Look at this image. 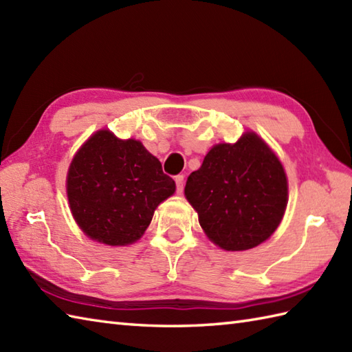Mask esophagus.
<instances>
[{"label": "esophagus", "instance_id": "esophagus-1", "mask_svg": "<svg viewBox=\"0 0 352 352\" xmlns=\"http://www.w3.org/2000/svg\"><path fill=\"white\" fill-rule=\"evenodd\" d=\"M175 184H177V192L182 193L184 189V175H177L175 177Z\"/></svg>", "mask_w": 352, "mask_h": 352}]
</instances>
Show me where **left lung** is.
Segmentation results:
<instances>
[{
  "label": "left lung",
  "instance_id": "1",
  "mask_svg": "<svg viewBox=\"0 0 352 352\" xmlns=\"http://www.w3.org/2000/svg\"><path fill=\"white\" fill-rule=\"evenodd\" d=\"M186 198L210 241L227 251L265 242L287 206V178L280 160L256 133L234 145L219 144L189 175Z\"/></svg>",
  "mask_w": 352,
  "mask_h": 352
}]
</instances>
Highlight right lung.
<instances>
[{
	"label": "right lung",
	"mask_w": 352,
	"mask_h": 352,
	"mask_svg": "<svg viewBox=\"0 0 352 352\" xmlns=\"http://www.w3.org/2000/svg\"><path fill=\"white\" fill-rule=\"evenodd\" d=\"M66 190L74 219L89 237L122 246L144 234L175 182L139 140L101 130L74 157Z\"/></svg>",
	"instance_id": "add662e5"
}]
</instances>
